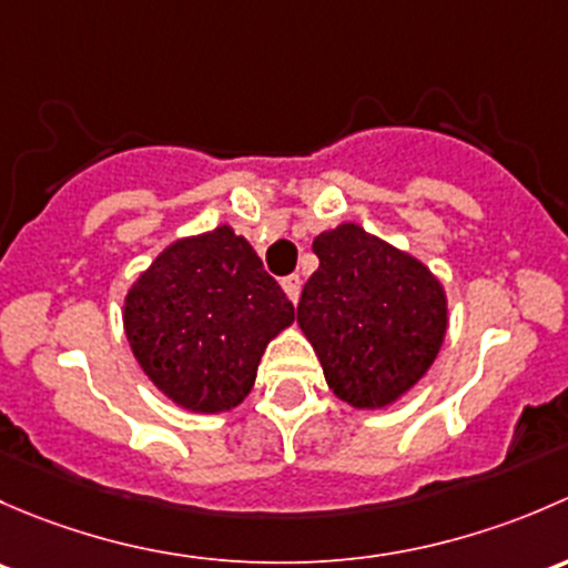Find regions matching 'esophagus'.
<instances>
[{"label": "esophagus", "mask_w": 568, "mask_h": 568, "mask_svg": "<svg viewBox=\"0 0 568 568\" xmlns=\"http://www.w3.org/2000/svg\"><path fill=\"white\" fill-rule=\"evenodd\" d=\"M282 290L286 292V297H290L292 303H297V297H301V278L297 276L282 278Z\"/></svg>", "instance_id": "34e87169"}]
</instances>
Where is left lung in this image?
<instances>
[{"label":"left lung","mask_w":568,"mask_h":568,"mask_svg":"<svg viewBox=\"0 0 568 568\" xmlns=\"http://www.w3.org/2000/svg\"><path fill=\"white\" fill-rule=\"evenodd\" d=\"M320 267L297 303L333 394L358 410L399 402L435 364L448 331L440 278L410 251L344 221L312 243Z\"/></svg>","instance_id":"1"}]
</instances>
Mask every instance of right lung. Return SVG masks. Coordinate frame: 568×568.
Instances as JSON below:
<instances>
[{"instance_id": "right-lung-1", "label": "right lung", "mask_w": 568, "mask_h": 568, "mask_svg": "<svg viewBox=\"0 0 568 568\" xmlns=\"http://www.w3.org/2000/svg\"><path fill=\"white\" fill-rule=\"evenodd\" d=\"M295 306L230 224L178 237L128 286L122 327L150 383L189 413H224L251 394L267 344Z\"/></svg>"}]
</instances>
